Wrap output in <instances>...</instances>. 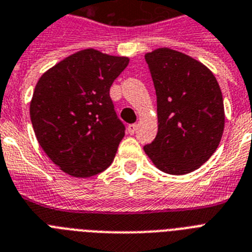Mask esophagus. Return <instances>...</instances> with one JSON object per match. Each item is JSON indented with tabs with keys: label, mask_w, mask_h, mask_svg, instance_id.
I'll use <instances>...</instances> for the list:
<instances>
[{
	"label": "esophagus",
	"mask_w": 252,
	"mask_h": 252,
	"mask_svg": "<svg viewBox=\"0 0 252 252\" xmlns=\"http://www.w3.org/2000/svg\"><path fill=\"white\" fill-rule=\"evenodd\" d=\"M136 124H129V126H128V133H129V134H134V133H136Z\"/></svg>",
	"instance_id": "34e87169"
}]
</instances>
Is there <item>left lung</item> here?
I'll return each mask as SVG.
<instances>
[{
	"mask_svg": "<svg viewBox=\"0 0 252 252\" xmlns=\"http://www.w3.org/2000/svg\"><path fill=\"white\" fill-rule=\"evenodd\" d=\"M145 59L157 93L159 124L145 153L163 172H193L214 154L224 132L218 80L204 64L172 49H157Z\"/></svg>",
	"mask_w": 252,
	"mask_h": 252,
	"instance_id": "8db88e82",
	"label": "left lung"
}]
</instances>
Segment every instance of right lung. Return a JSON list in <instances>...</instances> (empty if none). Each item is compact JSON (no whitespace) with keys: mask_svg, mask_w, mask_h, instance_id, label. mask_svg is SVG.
Returning <instances> with one entry per match:
<instances>
[{"mask_svg":"<svg viewBox=\"0 0 252 252\" xmlns=\"http://www.w3.org/2000/svg\"><path fill=\"white\" fill-rule=\"evenodd\" d=\"M128 63L126 57L85 49L38 80L30 107L34 134L68 175L91 177L115 158L126 126L116 115L110 88Z\"/></svg>","mask_w":252,"mask_h":252,"instance_id":"obj_1","label":"right lung"}]
</instances>
